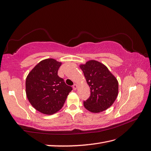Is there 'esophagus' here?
<instances>
[{
	"mask_svg": "<svg viewBox=\"0 0 151 151\" xmlns=\"http://www.w3.org/2000/svg\"><path fill=\"white\" fill-rule=\"evenodd\" d=\"M73 89H74V90H76V89H77V87H78V85H77L76 83H75L74 85H73Z\"/></svg>",
	"mask_w": 151,
	"mask_h": 151,
	"instance_id": "esophagus-1",
	"label": "esophagus"
}]
</instances>
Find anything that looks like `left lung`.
I'll list each match as a JSON object with an SVG mask.
<instances>
[{
	"label": "left lung",
	"mask_w": 151,
	"mask_h": 151,
	"mask_svg": "<svg viewBox=\"0 0 151 151\" xmlns=\"http://www.w3.org/2000/svg\"><path fill=\"white\" fill-rule=\"evenodd\" d=\"M91 89V96L83 101L86 109L100 113L110 107L118 93V82L106 65L89 60L80 65Z\"/></svg>",
	"instance_id": "8db88e82"
}]
</instances>
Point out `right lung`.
<instances>
[{
    "label": "right lung",
    "instance_id": "obj_1",
    "mask_svg": "<svg viewBox=\"0 0 151 151\" xmlns=\"http://www.w3.org/2000/svg\"><path fill=\"white\" fill-rule=\"evenodd\" d=\"M62 63L52 58L40 62L28 74L26 92L35 109L45 114L56 113L64 106L72 87L58 75Z\"/></svg>",
    "mask_w": 151,
    "mask_h": 151
}]
</instances>
